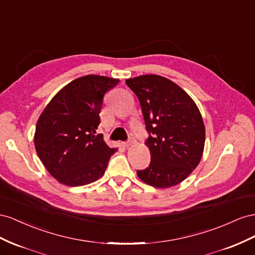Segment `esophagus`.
I'll return each instance as SVG.
<instances>
[{
    "instance_id": "obj_1",
    "label": "esophagus",
    "mask_w": 255,
    "mask_h": 255,
    "mask_svg": "<svg viewBox=\"0 0 255 255\" xmlns=\"http://www.w3.org/2000/svg\"><path fill=\"white\" fill-rule=\"evenodd\" d=\"M133 137L132 136H130L129 139L126 141V142H124V146H126V147H128V146H130V145H131L132 143H133Z\"/></svg>"
}]
</instances>
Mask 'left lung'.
I'll list each match as a JSON object with an SVG mask.
<instances>
[{"label": "left lung", "instance_id": "8db88e82", "mask_svg": "<svg viewBox=\"0 0 255 255\" xmlns=\"http://www.w3.org/2000/svg\"><path fill=\"white\" fill-rule=\"evenodd\" d=\"M140 100L150 163L137 170L141 180L168 188L186 179L202 158L205 127L194 101L171 80L144 75L126 80Z\"/></svg>", "mask_w": 255, "mask_h": 255}]
</instances>
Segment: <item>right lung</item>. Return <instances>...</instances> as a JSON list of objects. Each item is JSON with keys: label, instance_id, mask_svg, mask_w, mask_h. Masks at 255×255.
<instances>
[{"label": "right lung", "instance_id": "1", "mask_svg": "<svg viewBox=\"0 0 255 255\" xmlns=\"http://www.w3.org/2000/svg\"><path fill=\"white\" fill-rule=\"evenodd\" d=\"M120 80L89 75L68 83L50 101L36 125L35 148L46 169L60 183L84 186L105 174L111 156L97 133L105 94Z\"/></svg>", "mask_w": 255, "mask_h": 255}]
</instances>
